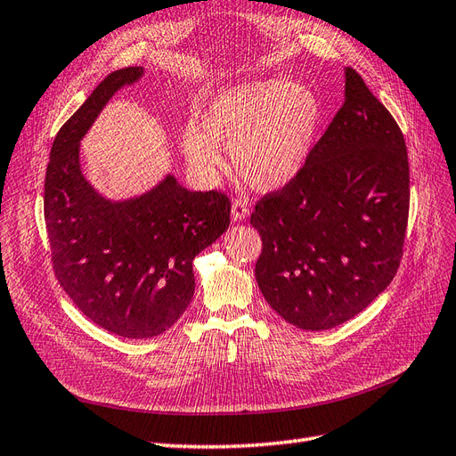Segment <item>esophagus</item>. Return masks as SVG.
I'll return each mask as SVG.
<instances>
[{
	"label": "esophagus",
	"mask_w": 456,
	"mask_h": 456,
	"mask_svg": "<svg viewBox=\"0 0 456 456\" xmlns=\"http://www.w3.org/2000/svg\"><path fill=\"white\" fill-rule=\"evenodd\" d=\"M248 214H250V208H248V204L244 202V200H240V198H237V200L232 202V206H231V217H232V221H242V219H247V217H248Z\"/></svg>",
	"instance_id": "34e87169"
}]
</instances>
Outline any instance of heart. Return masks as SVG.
Returning <instances> with one entry per match:
<instances>
[{"instance_id": "heart-1", "label": "heart", "mask_w": 456, "mask_h": 456, "mask_svg": "<svg viewBox=\"0 0 456 456\" xmlns=\"http://www.w3.org/2000/svg\"><path fill=\"white\" fill-rule=\"evenodd\" d=\"M322 125L316 92L287 78L247 80L219 90L184 126L181 146L191 166L216 173L224 166L219 144L254 189L275 191L308 161Z\"/></svg>"}]
</instances>
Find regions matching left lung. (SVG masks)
I'll list each match as a JSON object with an SVG mask.
<instances>
[{"mask_svg": "<svg viewBox=\"0 0 456 456\" xmlns=\"http://www.w3.org/2000/svg\"><path fill=\"white\" fill-rule=\"evenodd\" d=\"M411 204L404 136L354 69L345 103L283 189L256 204V281L279 316L322 331L354 318L399 270Z\"/></svg>", "mask_w": 456, "mask_h": 456, "instance_id": "8db88e82", "label": "left lung"}]
</instances>
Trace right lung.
Returning <instances> with one entry per match:
<instances>
[{
  "instance_id": "add662e5",
  "label": "right lung",
  "mask_w": 456,
  "mask_h": 456,
  "mask_svg": "<svg viewBox=\"0 0 456 456\" xmlns=\"http://www.w3.org/2000/svg\"><path fill=\"white\" fill-rule=\"evenodd\" d=\"M144 75H108L57 133L45 169L44 217L57 281L85 316L126 339L169 330L194 295L192 260L229 227L224 192L186 191L173 175L111 202L80 171V138L117 90Z\"/></svg>"
}]
</instances>
